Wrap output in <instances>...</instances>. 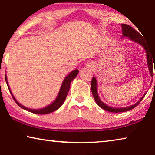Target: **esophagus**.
Here are the masks:
<instances>
[{
    "label": "esophagus",
    "instance_id": "esophagus-1",
    "mask_svg": "<svg viewBox=\"0 0 155 155\" xmlns=\"http://www.w3.org/2000/svg\"><path fill=\"white\" fill-rule=\"evenodd\" d=\"M87 66L89 67V68H91V66H92V65H91V64H89Z\"/></svg>",
    "mask_w": 155,
    "mask_h": 155
}]
</instances>
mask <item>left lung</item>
<instances>
[{
	"label": "left lung",
	"instance_id": "8db88e82",
	"mask_svg": "<svg viewBox=\"0 0 155 155\" xmlns=\"http://www.w3.org/2000/svg\"><path fill=\"white\" fill-rule=\"evenodd\" d=\"M121 26L122 27V29L123 36L128 37L130 40H132L133 41H135V42L140 44V45L143 46L144 49L146 50V54H147V62H148L149 71H150L151 77H153V74H154L153 63L154 65V62H155L154 59H155V54H154V52H153V51H152V50L150 47L147 45V41L144 40L142 35H141L140 33H139L137 31L135 30L133 27H131L130 26L127 25L126 24H122ZM154 72H155V70H154ZM91 92H92V95L94 96V100H95L96 104H98L100 107H101L102 109L105 110V111L113 112V113L124 112V111H130V110L134 109L135 107H137L138 104H140V102L142 101V99L143 98V97L146 95L145 94L143 96L142 98H141L137 103L133 104V105H131L130 107H124V108H114V107H108L107 104L103 103V102L100 100L99 97L98 96V93H97V81L94 77H93L92 79H91Z\"/></svg>",
	"mask_w": 155,
	"mask_h": 155
}]
</instances>
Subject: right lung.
<instances>
[{
	"label": "right lung",
	"mask_w": 155,
	"mask_h": 155,
	"mask_svg": "<svg viewBox=\"0 0 155 155\" xmlns=\"http://www.w3.org/2000/svg\"><path fill=\"white\" fill-rule=\"evenodd\" d=\"M78 70H73V71L71 73H70L69 75H68L67 77H65V78L64 81V82H63L62 85H61V89H60V91H59V92L58 96H57L56 100L53 102V103H52L51 104H50V105L46 107L45 108L40 109H36V110L27 108V107H25V106L22 105V104L18 103V102L16 101V100L15 99L14 96L12 95V91H11V90H10V89L9 87V85H8V82H7V81L6 75H5V80H6L7 86H8L9 90L10 91V93H11V94H12V98H14L15 102L17 103V104H18V106L20 107L21 108H22V109H24L25 110H27V111H30L31 113H33V114H49V113H51V112H53L54 111H56V110L58 109L59 107L62 105L63 103H64L65 100V98H66V97H67L68 91H69V90H70V83H71V81L73 79H74V78L76 77H77V75L78 74Z\"/></svg>",
	"instance_id": "1"
}]
</instances>
